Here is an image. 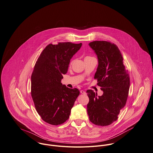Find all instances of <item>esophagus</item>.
<instances>
[{"instance_id": "obj_1", "label": "esophagus", "mask_w": 153, "mask_h": 153, "mask_svg": "<svg viewBox=\"0 0 153 153\" xmlns=\"http://www.w3.org/2000/svg\"><path fill=\"white\" fill-rule=\"evenodd\" d=\"M80 93H81L82 94H86L85 91H84V90H81V91H80Z\"/></svg>"}]
</instances>
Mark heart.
Wrapping results in <instances>:
<instances>
[{
	"label": "heart",
	"instance_id": "b5f03b06",
	"mask_svg": "<svg viewBox=\"0 0 153 153\" xmlns=\"http://www.w3.org/2000/svg\"><path fill=\"white\" fill-rule=\"evenodd\" d=\"M87 57H88V56H87Z\"/></svg>",
	"mask_w": 153,
	"mask_h": 153
}]
</instances>
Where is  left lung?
I'll return each instance as SVG.
<instances>
[{"label":"left lung","mask_w":153,"mask_h":153,"mask_svg":"<svg viewBox=\"0 0 153 153\" xmlns=\"http://www.w3.org/2000/svg\"><path fill=\"white\" fill-rule=\"evenodd\" d=\"M88 45L97 56L99 65L94 79H97L103 94L97 96L92 90L86 91L89 98L87 114L92 123L106 126L117 120L126 105L130 77L116 45L106 41H94Z\"/></svg>","instance_id":"left-lung-1"}]
</instances>
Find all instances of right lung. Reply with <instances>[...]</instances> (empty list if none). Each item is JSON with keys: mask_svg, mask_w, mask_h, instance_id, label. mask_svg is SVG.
<instances>
[{"mask_svg": "<svg viewBox=\"0 0 153 153\" xmlns=\"http://www.w3.org/2000/svg\"><path fill=\"white\" fill-rule=\"evenodd\" d=\"M82 43L48 45L39 57L31 76V95L38 114L45 122L57 126L68 120L80 94L61 83L70 62Z\"/></svg>", "mask_w": 153, "mask_h": 153, "instance_id": "right-lung-1", "label": "right lung"}]
</instances>
